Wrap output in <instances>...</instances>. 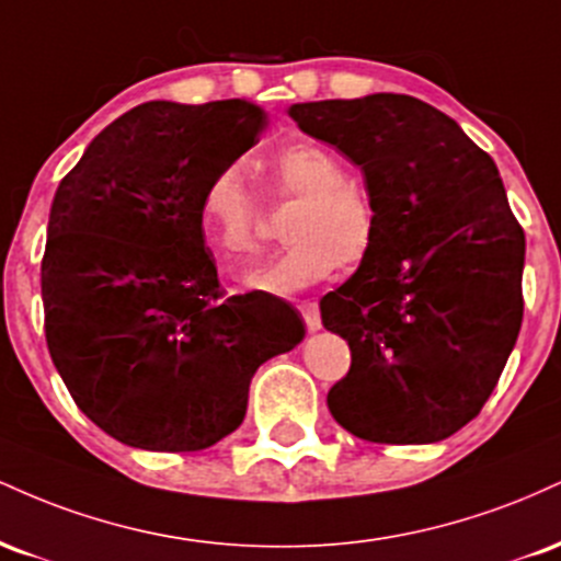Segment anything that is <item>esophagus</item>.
<instances>
[{"mask_svg": "<svg viewBox=\"0 0 561 561\" xmlns=\"http://www.w3.org/2000/svg\"><path fill=\"white\" fill-rule=\"evenodd\" d=\"M300 313H302V321H306L308 332L321 330V313H319L317 302H300Z\"/></svg>", "mask_w": 561, "mask_h": 561, "instance_id": "1", "label": "esophagus"}]
</instances>
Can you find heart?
Segmentation results:
<instances>
[{"mask_svg": "<svg viewBox=\"0 0 561 561\" xmlns=\"http://www.w3.org/2000/svg\"><path fill=\"white\" fill-rule=\"evenodd\" d=\"M276 184L302 197L285 229L289 242L274 261L242 274L237 289L285 298L356 266L369 255L377 234L371 199L347 182L345 169L330 150L317 145H289L272 158ZM197 229L210 253L234 263L259 253V205L240 165H224L203 186Z\"/></svg>", "mask_w": 561, "mask_h": 561, "instance_id": "1", "label": "heart"}]
</instances>
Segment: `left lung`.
Returning <instances> with one entry per match:
<instances>
[{"label":"left lung","mask_w":561,"mask_h":561,"mask_svg":"<svg viewBox=\"0 0 561 561\" xmlns=\"http://www.w3.org/2000/svg\"><path fill=\"white\" fill-rule=\"evenodd\" d=\"M308 137L364 173L377 234L356 274L321 300L351 345L327 396L371 443H437L480 414L523 324L525 231L493 158L409 94L289 105Z\"/></svg>","instance_id":"8db88e82"}]
</instances>
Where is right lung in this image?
<instances>
[{
  "label": "right lung",
  "instance_id": "right-lung-1",
  "mask_svg": "<svg viewBox=\"0 0 561 561\" xmlns=\"http://www.w3.org/2000/svg\"><path fill=\"white\" fill-rule=\"evenodd\" d=\"M263 128L244 100L145 102L57 186L42 261L49 356L76 405L126 446H214L242 424L259 366L306 337L274 295L224 298L197 229L203 186Z\"/></svg>",
  "mask_w": 561,
  "mask_h": 561
}]
</instances>
